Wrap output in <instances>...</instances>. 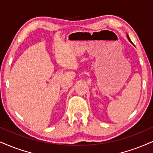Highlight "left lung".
Returning <instances> with one entry per match:
<instances>
[{
  "label": "left lung",
  "mask_w": 153,
  "mask_h": 153,
  "mask_svg": "<svg viewBox=\"0 0 153 153\" xmlns=\"http://www.w3.org/2000/svg\"><path fill=\"white\" fill-rule=\"evenodd\" d=\"M128 39H129V41H130V42H131L132 43V42H131V39H130V38H129V37H128ZM132 44H133V43H132Z\"/></svg>",
  "instance_id": "left-lung-1"
}]
</instances>
